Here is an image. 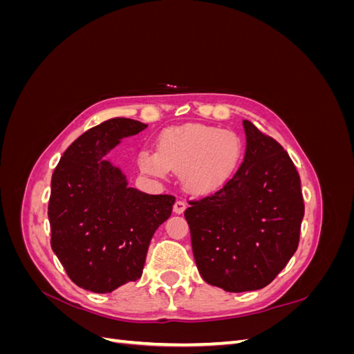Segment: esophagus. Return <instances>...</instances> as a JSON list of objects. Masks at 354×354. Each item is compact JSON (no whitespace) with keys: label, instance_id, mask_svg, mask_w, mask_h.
Listing matches in <instances>:
<instances>
[{"label":"esophagus","instance_id":"34e87169","mask_svg":"<svg viewBox=\"0 0 354 354\" xmlns=\"http://www.w3.org/2000/svg\"><path fill=\"white\" fill-rule=\"evenodd\" d=\"M173 209H174L176 214H183L185 209H186V202L181 201V199H177V201L174 202Z\"/></svg>","mask_w":354,"mask_h":354}]
</instances>
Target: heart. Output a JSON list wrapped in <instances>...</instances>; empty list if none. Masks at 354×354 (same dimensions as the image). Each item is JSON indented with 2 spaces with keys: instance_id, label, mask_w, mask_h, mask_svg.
I'll return each mask as SVG.
<instances>
[{
  "instance_id": "heart-1",
  "label": "heart",
  "mask_w": 354,
  "mask_h": 354,
  "mask_svg": "<svg viewBox=\"0 0 354 354\" xmlns=\"http://www.w3.org/2000/svg\"><path fill=\"white\" fill-rule=\"evenodd\" d=\"M242 156L243 143L236 133L209 125L169 127L158 138V152L143 149L138 153V167L158 178L173 169L183 174L189 192L205 195L227 183Z\"/></svg>"
}]
</instances>
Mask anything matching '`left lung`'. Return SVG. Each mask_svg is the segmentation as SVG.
Listing matches in <instances>:
<instances>
[{"label":"left lung","instance_id":"left-lung-1","mask_svg":"<svg viewBox=\"0 0 354 354\" xmlns=\"http://www.w3.org/2000/svg\"><path fill=\"white\" fill-rule=\"evenodd\" d=\"M242 124L246 149L236 174L185 211L202 279L227 292L269 285L297 251L304 217L288 152L251 121Z\"/></svg>","mask_w":354,"mask_h":354}]
</instances>
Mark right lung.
Wrapping results in <instances>:
<instances>
[{
	"label": "right lung",
	"mask_w": 354,
	"mask_h": 354,
	"mask_svg": "<svg viewBox=\"0 0 354 354\" xmlns=\"http://www.w3.org/2000/svg\"><path fill=\"white\" fill-rule=\"evenodd\" d=\"M147 125L112 118L81 134L51 177L48 220L51 248L80 288L112 292L142 276L155 230L176 198L128 187L122 171L103 159L121 138Z\"/></svg>",
	"instance_id": "1"
}]
</instances>
